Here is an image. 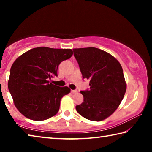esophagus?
Returning <instances> with one entry per match:
<instances>
[{
    "label": "esophagus",
    "mask_w": 152,
    "mask_h": 152,
    "mask_svg": "<svg viewBox=\"0 0 152 152\" xmlns=\"http://www.w3.org/2000/svg\"><path fill=\"white\" fill-rule=\"evenodd\" d=\"M71 92H72V93L76 94V93H77V92H78V91H77V90H72Z\"/></svg>",
    "instance_id": "1"
}]
</instances>
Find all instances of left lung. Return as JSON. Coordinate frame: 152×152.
Segmentation results:
<instances>
[{
	"label": "left lung",
	"instance_id": "obj_1",
	"mask_svg": "<svg viewBox=\"0 0 152 152\" xmlns=\"http://www.w3.org/2000/svg\"><path fill=\"white\" fill-rule=\"evenodd\" d=\"M82 78L90 80V89L80 91L84 102L77 105L80 115L93 121L110 116L119 106L126 92L120 63L110 53L96 48L73 49Z\"/></svg>",
	"mask_w": 152,
	"mask_h": 152
}]
</instances>
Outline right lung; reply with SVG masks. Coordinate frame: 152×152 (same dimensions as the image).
Here are the masks:
<instances>
[{
    "instance_id": "right-lung-1",
    "label": "right lung",
    "mask_w": 152,
    "mask_h": 152,
    "mask_svg": "<svg viewBox=\"0 0 152 152\" xmlns=\"http://www.w3.org/2000/svg\"><path fill=\"white\" fill-rule=\"evenodd\" d=\"M72 54L71 49L39 47L26 51L14 61L8 88L15 107L25 117L43 121L57 114L61 99L70 89L56 86L50 80L58 76V66Z\"/></svg>"
}]
</instances>
